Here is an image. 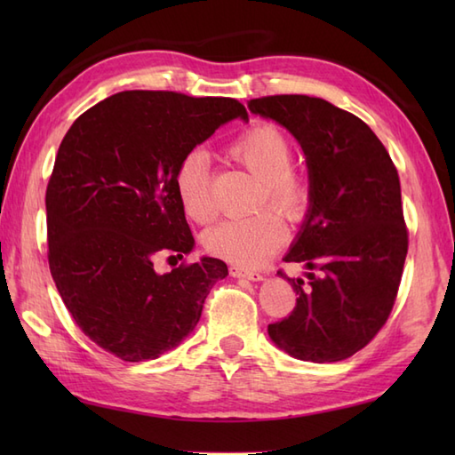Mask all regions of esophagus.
Here are the masks:
<instances>
[{
  "label": "esophagus",
  "mask_w": 455,
  "mask_h": 455,
  "mask_svg": "<svg viewBox=\"0 0 455 455\" xmlns=\"http://www.w3.org/2000/svg\"><path fill=\"white\" fill-rule=\"evenodd\" d=\"M228 272H230V275H233V277H246V279H252V282H259V279H264L262 274L252 272V269H244V267H240V266H230Z\"/></svg>",
  "instance_id": "1"
}]
</instances>
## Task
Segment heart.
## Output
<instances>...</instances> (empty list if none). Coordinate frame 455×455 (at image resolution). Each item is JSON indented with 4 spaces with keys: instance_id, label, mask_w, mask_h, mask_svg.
<instances>
[{
    "instance_id": "heart-1",
    "label": "heart",
    "mask_w": 455,
    "mask_h": 455,
    "mask_svg": "<svg viewBox=\"0 0 455 455\" xmlns=\"http://www.w3.org/2000/svg\"><path fill=\"white\" fill-rule=\"evenodd\" d=\"M228 152L264 180L259 203H269L291 222L305 217L311 189L307 180L291 168L293 144L282 129L272 123L250 124L228 144ZM173 189L183 212L191 220L205 225L215 217L209 154L205 150L197 147L183 154L173 170ZM272 209H262L254 215L222 220L207 230L203 244L211 256L235 266H262L282 248L287 236L285 222Z\"/></svg>"
}]
</instances>
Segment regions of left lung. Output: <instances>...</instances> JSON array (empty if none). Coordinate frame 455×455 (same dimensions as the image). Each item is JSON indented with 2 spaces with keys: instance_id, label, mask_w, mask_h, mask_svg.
Wrapping results in <instances>:
<instances>
[{
  "instance_id": "left-lung-1",
  "label": "left lung",
  "mask_w": 455,
  "mask_h": 455,
  "mask_svg": "<svg viewBox=\"0 0 455 455\" xmlns=\"http://www.w3.org/2000/svg\"><path fill=\"white\" fill-rule=\"evenodd\" d=\"M248 109L301 142L311 180L307 220L285 256L311 274L279 269L297 305L267 334L297 360H346L373 340L397 299L409 250L397 168L362 119L321 98L266 95Z\"/></svg>"
}]
</instances>
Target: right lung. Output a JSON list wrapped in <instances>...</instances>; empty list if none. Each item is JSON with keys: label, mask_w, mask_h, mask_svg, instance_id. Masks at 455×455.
<instances>
[{"label": "right lung", "mask_w": 455, "mask_h": 455, "mask_svg": "<svg viewBox=\"0 0 455 455\" xmlns=\"http://www.w3.org/2000/svg\"><path fill=\"white\" fill-rule=\"evenodd\" d=\"M236 117L248 113L230 98L132 90L68 129L46 186L48 267L68 313L105 352L147 362L176 347L228 275L217 258L160 275L154 258L193 248L173 170Z\"/></svg>", "instance_id": "add662e5"}]
</instances>
